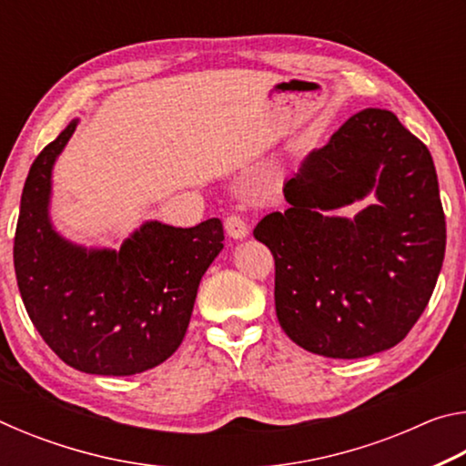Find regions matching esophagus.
<instances>
[{
	"instance_id": "obj_1",
	"label": "esophagus",
	"mask_w": 466,
	"mask_h": 466,
	"mask_svg": "<svg viewBox=\"0 0 466 466\" xmlns=\"http://www.w3.org/2000/svg\"><path fill=\"white\" fill-rule=\"evenodd\" d=\"M224 228H226V232H228V236H230V238H244V236L248 234V228H247V222H244V219L240 218V216H236V214H232V216H228L226 219H224Z\"/></svg>"
}]
</instances>
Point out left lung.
Returning <instances> with one entry per match:
<instances>
[{"label": "left lung", "instance_id": "left-lung-1", "mask_svg": "<svg viewBox=\"0 0 466 466\" xmlns=\"http://www.w3.org/2000/svg\"><path fill=\"white\" fill-rule=\"evenodd\" d=\"M374 192L356 218L329 217ZM289 208L255 238L275 258V312L306 351L356 360L403 341L428 306L446 250L430 149L390 110L364 108L283 185Z\"/></svg>", "mask_w": 466, "mask_h": 466}]
</instances>
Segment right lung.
Segmentation results:
<instances>
[{
  "instance_id": "add662e5",
  "label": "right lung",
  "mask_w": 466,
  "mask_h": 466,
  "mask_svg": "<svg viewBox=\"0 0 466 466\" xmlns=\"http://www.w3.org/2000/svg\"><path fill=\"white\" fill-rule=\"evenodd\" d=\"M77 119L30 167L14 238L22 302L45 343L86 374L146 372L178 350L197 288L224 248L218 218L193 228L146 222L119 250L84 248L55 232L51 170Z\"/></svg>"
}]
</instances>
